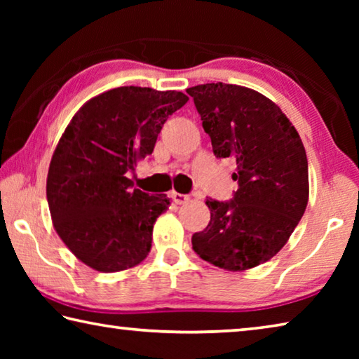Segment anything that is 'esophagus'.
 I'll use <instances>...</instances> for the list:
<instances>
[{"mask_svg":"<svg viewBox=\"0 0 359 359\" xmlns=\"http://www.w3.org/2000/svg\"><path fill=\"white\" fill-rule=\"evenodd\" d=\"M169 196L172 198V201L175 204H185L188 203V199H190V196H187V194H182V193H177V191H171V194Z\"/></svg>","mask_w":359,"mask_h":359,"instance_id":"obj_1","label":"esophagus"}]
</instances>
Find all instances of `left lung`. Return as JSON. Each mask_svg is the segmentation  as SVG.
<instances>
[{"mask_svg": "<svg viewBox=\"0 0 359 359\" xmlns=\"http://www.w3.org/2000/svg\"><path fill=\"white\" fill-rule=\"evenodd\" d=\"M187 93L214 155L238 165L239 184L231 201H205L210 222L193 234V250L222 269H252L282 250L307 208L306 149L282 109L252 88L217 82Z\"/></svg>", "mask_w": 359, "mask_h": 359, "instance_id": "obj_1", "label": "left lung"}]
</instances>
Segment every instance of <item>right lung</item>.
<instances>
[{
    "label": "right lung",
    "mask_w": 359,
    "mask_h": 359,
    "mask_svg": "<svg viewBox=\"0 0 359 359\" xmlns=\"http://www.w3.org/2000/svg\"><path fill=\"white\" fill-rule=\"evenodd\" d=\"M187 101L175 90L118 87L88 100L66 126L48 166L47 203L60 239L83 264L118 272L149 255L154 224L171 203L133 188L128 172Z\"/></svg>",
    "instance_id": "obj_1"
}]
</instances>
